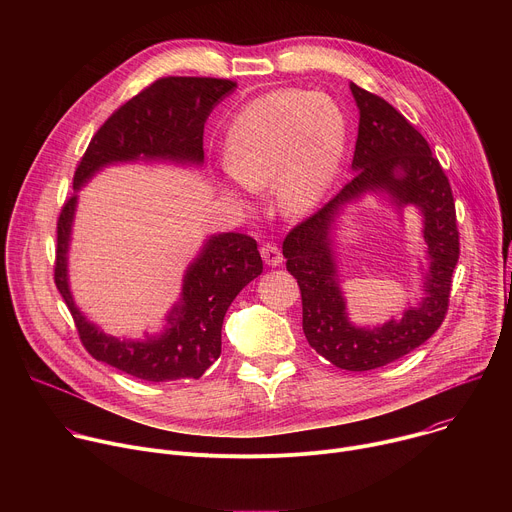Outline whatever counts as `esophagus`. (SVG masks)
Returning <instances> with one entry per match:
<instances>
[{"mask_svg": "<svg viewBox=\"0 0 512 512\" xmlns=\"http://www.w3.org/2000/svg\"><path fill=\"white\" fill-rule=\"evenodd\" d=\"M261 257H263L265 265H269V267H277V265H281V261H283V255H281L279 247H277V245H271V243H267V245L261 247Z\"/></svg>", "mask_w": 512, "mask_h": 512, "instance_id": "obj_1", "label": "esophagus"}]
</instances>
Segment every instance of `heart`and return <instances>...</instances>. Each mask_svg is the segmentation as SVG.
Listing matches in <instances>:
<instances>
[{
	"label": "heart",
	"instance_id": "obj_1",
	"mask_svg": "<svg viewBox=\"0 0 512 512\" xmlns=\"http://www.w3.org/2000/svg\"><path fill=\"white\" fill-rule=\"evenodd\" d=\"M342 105L322 91L279 89L247 103L225 139V168L249 190L271 184L285 216L316 210L334 188L348 150Z\"/></svg>",
	"mask_w": 512,
	"mask_h": 512
}]
</instances>
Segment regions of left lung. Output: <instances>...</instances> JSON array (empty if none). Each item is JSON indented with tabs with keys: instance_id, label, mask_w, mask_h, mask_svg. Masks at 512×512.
I'll list each match as a JSON object with an SVG mask.
<instances>
[{
	"instance_id": "left-lung-1",
	"label": "left lung",
	"mask_w": 512,
	"mask_h": 512,
	"mask_svg": "<svg viewBox=\"0 0 512 512\" xmlns=\"http://www.w3.org/2000/svg\"><path fill=\"white\" fill-rule=\"evenodd\" d=\"M358 109L354 178L283 241L287 271L302 289L304 334L310 346L344 371H371L421 346L448 310L460 243L450 182L425 137L385 99L350 83ZM375 195L400 222L405 207L422 218L420 294L377 327L354 325L339 279L335 237L348 205Z\"/></svg>"
}]
</instances>
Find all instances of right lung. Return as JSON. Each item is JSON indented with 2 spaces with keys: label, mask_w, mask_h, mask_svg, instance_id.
<instances>
[{
  "label": "right lung",
  "mask_w": 512,
  "mask_h": 512,
  "mask_svg": "<svg viewBox=\"0 0 512 512\" xmlns=\"http://www.w3.org/2000/svg\"><path fill=\"white\" fill-rule=\"evenodd\" d=\"M237 85L225 79L168 77L156 81L117 109L91 139L75 172V196L58 218L54 281L85 348L101 362L150 383L198 379L221 356L223 320L239 296L263 271L255 239L214 233L204 239L182 275L178 300L166 312L164 328L143 338L113 336L87 318L70 289L68 253L79 192L105 168L119 164H170L202 168L204 123Z\"/></svg>",
  "instance_id": "1"
}]
</instances>
